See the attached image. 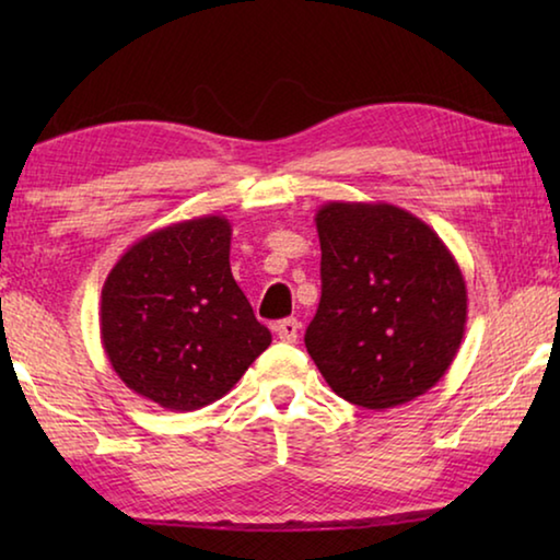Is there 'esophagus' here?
<instances>
[{
    "mask_svg": "<svg viewBox=\"0 0 560 560\" xmlns=\"http://www.w3.org/2000/svg\"><path fill=\"white\" fill-rule=\"evenodd\" d=\"M273 330H277V336L283 340V343H296L301 324L296 318H283L277 326H273Z\"/></svg>",
    "mask_w": 560,
    "mask_h": 560,
    "instance_id": "34e87169",
    "label": "esophagus"
}]
</instances>
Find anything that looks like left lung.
Returning <instances> with one entry per match:
<instances>
[{"instance_id": "obj_1", "label": "left lung", "mask_w": 560, "mask_h": 560, "mask_svg": "<svg viewBox=\"0 0 560 560\" xmlns=\"http://www.w3.org/2000/svg\"><path fill=\"white\" fill-rule=\"evenodd\" d=\"M316 230L324 287L303 340L330 390L365 410L428 393L467 328V283L447 244L387 202H326Z\"/></svg>"}]
</instances>
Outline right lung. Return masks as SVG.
Masks as SVG:
<instances>
[{
	"mask_svg": "<svg viewBox=\"0 0 560 560\" xmlns=\"http://www.w3.org/2000/svg\"><path fill=\"white\" fill-rule=\"evenodd\" d=\"M222 214L167 224L120 254L101 291V343L132 393L192 412L232 390L271 343L230 269Z\"/></svg>",
	"mask_w": 560,
	"mask_h": 560,
	"instance_id": "right-lung-1",
	"label": "right lung"
}]
</instances>
